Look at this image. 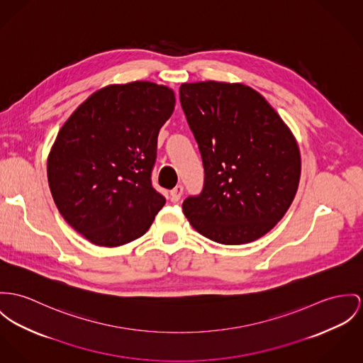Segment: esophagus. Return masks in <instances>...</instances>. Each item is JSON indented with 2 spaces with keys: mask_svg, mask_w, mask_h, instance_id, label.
Returning a JSON list of instances; mask_svg holds the SVG:
<instances>
[{
  "mask_svg": "<svg viewBox=\"0 0 363 363\" xmlns=\"http://www.w3.org/2000/svg\"><path fill=\"white\" fill-rule=\"evenodd\" d=\"M182 194H184V186H182V185H177V186L169 192L171 200H172V201H178V200L181 199Z\"/></svg>",
  "mask_w": 363,
  "mask_h": 363,
  "instance_id": "obj_1",
  "label": "esophagus"
}]
</instances>
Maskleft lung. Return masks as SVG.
<instances>
[{
    "mask_svg": "<svg viewBox=\"0 0 363 363\" xmlns=\"http://www.w3.org/2000/svg\"><path fill=\"white\" fill-rule=\"evenodd\" d=\"M179 101L204 167L201 194L182 203L185 217L221 245L259 239L283 218L298 189L301 156L294 135L245 84H181Z\"/></svg>",
    "mask_w": 363,
    "mask_h": 363,
    "instance_id": "8db88e82",
    "label": "left lung"
}]
</instances>
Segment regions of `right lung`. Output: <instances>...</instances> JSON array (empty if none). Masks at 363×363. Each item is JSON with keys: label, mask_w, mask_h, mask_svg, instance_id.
Returning <instances> with one entry per match:
<instances>
[{"label": "right lung", "mask_w": 363, "mask_h": 363, "mask_svg": "<svg viewBox=\"0 0 363 363\" xmlns=\"http://www.w3.org/2000/svg\"><path fill=\"white\" fill-rule=\"evenodd\" d=\"M174 106L166 85L113 84L88 96L57 133L50 189L65 221L91 243L117 247L138 239L164 206L150 177Z\"/></svg>", "instance_id": "right-lung-1"}]
</instances>
